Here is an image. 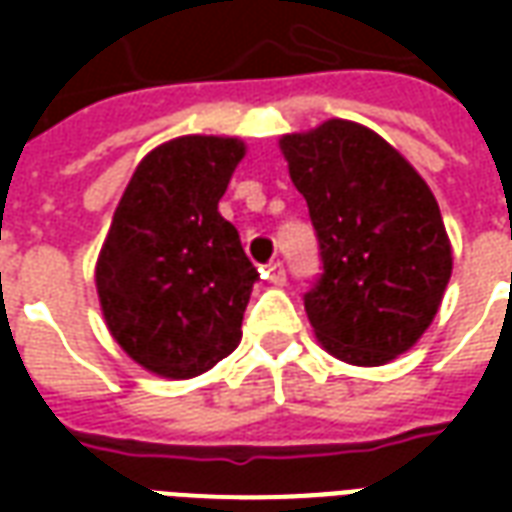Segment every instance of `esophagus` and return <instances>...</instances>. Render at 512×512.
<instances>
[{
    "mask_svg": "<svg viewBox=\"0 0 512 512\" xmlns=\"http://www.w3.org/2000/svg\"><path fill=\"white\" fill-rule=\"evenodd\" d=\"M266 277H268V282H271V285H285V266H282L279 260L268 263Z\"/></svg>",
    "mask_w": 512,
    "mask_h": 512,
    "instance_id": "esophagus-1",
    "label": "esophagus"
}]
</instances>
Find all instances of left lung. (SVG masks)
<instances>
[{
    "label": "left lung",
    "mask_w": 512,
    "mask_h": 512,
    "mask_svg": "<svg viewBox=\"0 0 512 512\" xmlns=\"http://www.w3.org/2000/svg\"><path fill=\"white\" fill-rule=\"evenodd\" d=\"M279 147L321 249L304 293L315 337L348 365L392 362L428 329L450 282L439 202L395 147L351 120L282 136Z\"/></svg>",
    "instance_id": "left-lung-1"
}]
</instances>
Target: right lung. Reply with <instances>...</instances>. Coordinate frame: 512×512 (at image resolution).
<instances>
[{"mask_svg": "<svg viewBox=\"0 0 512 512\" xmlns=\"http://www.w3.org/2000/svg\"><path fill=\"white\" fill-rule=\"evenodd\" d=\"M244 142L178 136L147 153L95 266L106 326L134 362L191 378L235 351L257 268L219 213Z\"/></svg>", "mask_w": 512, "mask_h": 512, "instance_id": "1", "label": "right lung"}]
</instances>
